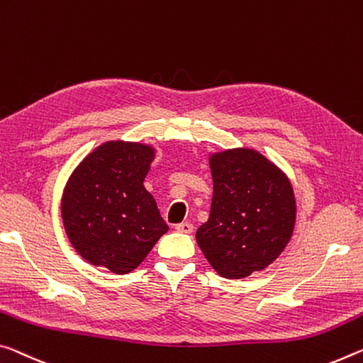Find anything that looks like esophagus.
<instances>
[{
  "label": "esophagus",
  "mask_w": 363,
  "mask_h": 363,
  "mask_svg": "<svg viewBox=\"0 0 363 363\" xmlns=\"http://www.w3.org/2000/svg\"><path fill=\"white\" fill-rule=\"evenodd\" d=\"M176 231L177 233H184V234H191L194 231V224L192 223H181L176 224Z\"/></svg>",
  "instance_id": "esophagus-1"
}]
</instances>
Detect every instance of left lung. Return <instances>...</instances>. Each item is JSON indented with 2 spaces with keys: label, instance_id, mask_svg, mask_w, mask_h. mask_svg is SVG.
Wrapping results in <instances>:
<instances>
[{
  "label": "left lung",
  "instance_id": "left-lung-1",
  "mask_svg": "<svg viewBox=\"0 0 363 363\" xmlns=\"http://www.w3.org/2000/svg\"><path fill=\"white\" fill-rule=\"evenodd\" d=\"M213 199L208 221L195 239L215 272L247 278L286 249L296 224L291 181L254 148L210 155Z\"/></svg>",
  "mask_w": 363,
  "mask_h": 363
}]
</instances>
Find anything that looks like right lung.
<instances>
[{"instance_id": "obj_1", "label": "right lung", "mask_w": 363, "mask_h": 363, "mask_svg": "<svg viewBox=\"0 0 363 363\" xmlns=\"http://www.w3.org/2000/svg\"><path fill=\"white\" fill-rule=\"evenodd\" d=\"M155 148L109 140L72 171L62 192L61 218L69 242L95 267L128 274L145 260L168 224L143 187Z\"/></svg>"}]
</instances>
